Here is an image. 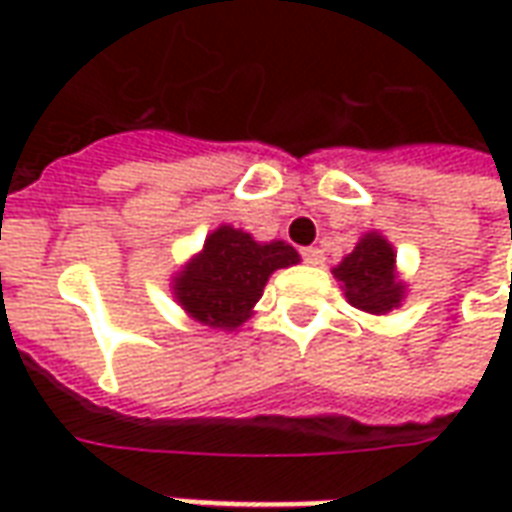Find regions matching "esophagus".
I'll return each mask as SVG.
<instances>
[{"label":"esophagus","mask_w":512,"mask_h":512,"mask_svg":"<svg viewBox=\"0 0 512 512\" xmlns=\"http://www.w3.org/2000/svg\"><path fill=\"white\" fill-rule=\"evenodd\" d=\"M301 255H304V260H307L310 266H323V260H326L318 246H307V249H304Z\"/></svg>","instance_id":"obj_1"}]
</instances>
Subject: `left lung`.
<instances>
[{
	"label": "left lung",
	"mask_w": 512,
	"mask_h": 512,
	"mask_svg": "<svg viewBox=\"0 0 512 512\" xmlns=\"http://www.w3.org/2000/svg\"><path fill=\"white\" fill-rule=\"evenodd\" d=\"M332 274L348 304L367 315H386L406 299L408 285L397 271L395 246L378 230L362 235L354 252L345 255L340 266L332 268Z\"/></svg>",
	"instance_id": "8db88e82"
}]
</instances>
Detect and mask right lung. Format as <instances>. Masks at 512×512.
<instances>
[{"label":"right lung","mask_w":512,"mask_h":512,"mask_svg":"<svg viewBox=\"0 0 512 512\" xmlns=\"http://www.w3.org/2000/svg\"><path fill=\"white\" fill-rule=\"evenodd\" d=\"M299 260L285 241H255L233 224H219L200 252L172 274L169 290L191 321L235 332L255 315L268 277Z\"/></svg>","instance_id":"obj_1"}]
</instances>
